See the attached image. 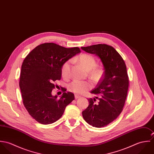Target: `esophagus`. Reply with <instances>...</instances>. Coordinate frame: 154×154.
Instances as JSON below:
<instances>
[{"label": "esophagus", "mask_w": 154, "mask_h": 154, "mask_svg": "<svg viewBox=\"0 0 154 154\" xmlns=\"http://www.w3.org/2000/svg\"><path fill=\"white\" fill-rule=\"evenodd\" d=\"M80 97H81V96H79V95H77V94H75V99L79 98Z\"/></svg>", "instance_id": "1"}]
</instances>
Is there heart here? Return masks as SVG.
Wrapping results in <instances>:
<instances>
[{
    "label": "heart",
    "instance_id": "obj_1",
    "mask_svg": "<svg viewBox=\"0 0 154 154\" xmlns=\"http://www.w3.org/2000/svg\"><path fill=\"white\" fill-rule=\"evenodd\" d=\"M76 60L85 69L88 71L91 70L90 75L94 80L98 81L101 78L103 70L100 69L95 68L96 60L92 56L87 54H82L76 59ZM70 63L71 61L68 60L62 66V75L64 78H67L69 75ZM91 87V85L88 82L77 80L73 81L69 85V90L76 94L84 93Z\"/></svg>",
    "mask_w": 154,
    "mask_h": 154
}]
</instances>
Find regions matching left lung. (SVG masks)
I'll list each match as a JSON object with an SVG mask.
<instances>
[{
    "instance_id": "8db88e82",
    "label": "left lung",
    "mask_w": 154,
    "mask_h": 154,
    "mask_svg": "<svg viewBox=\"0 0 154 154\" xmlns=\"http://www.w3.org/2000/svg\"><path fill=\"white\" fill-rule=\"evenodd\" d=\"M81 49L98 56L104 70L102 79L91 91L99 102L95 103V98L88 99L89 105L82 116L93 127H104L117 119L125 105L129 88L126 66L119 53L109 45L95 44Z\"/></svg>"
}]
</instances>
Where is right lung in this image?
<instances>
[{"instance_id": "right-lung-1", "label": "right lung", "mask_w": 154, "mask_h": 154, "mask_svg": "<svg viewBox=\"0 0 154 154\" xmlns=\"http://www.w3.org/2000/svg\"><path fill=\"white\" fill-rule=\"evenodd\" d=\"M80 52L78 47L68 48L47 43L37 46L25 58L20 88L25 109L38 123L48 125L56 122L75 99L70 92H63L60 98L51 92L54 82L61 78L63 64Z\"/></svg>"}]
</instances>
